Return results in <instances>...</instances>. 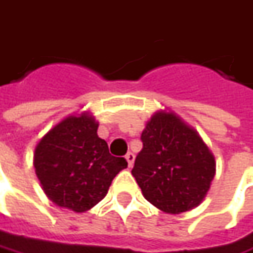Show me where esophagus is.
Here are the masks:
<instances>
[{"instance_id":"esophagus-1","label":"esophagus","mask_w":253,"mask_h":253,"mask_svg":"<svg viewBox=\"0 0 253 253\" xmlns=\"http://www.w3.org/2000/svg\"><path fill=\"white\" fill-rule=\"evenodd\" d=\"M126 160L128 163V167H133V163H134V154L131 151H128L126 154Z\"/></svg>"}]
</instances>
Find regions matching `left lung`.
Returning <instances> with one entry per match:
<instances>
[{"instance_id":"left-lung-1","label":"left lung","mask_w":253,"mask_h":253,"mask_svg":"<svg viewBox=\"0 0 253 253\" xmlns=\"http://www.w3.org/2000/svg\"><path fill=\"white\" fill-rule=\"evenodd\" d=\"M131 170L144 198L167 214L200 205L215 175V159L198 133L174 113L157 112L141 133Z\"/></svg>"}]
</instances>
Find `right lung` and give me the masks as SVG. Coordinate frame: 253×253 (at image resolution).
<instances>
[{
    "instance_id": "obj_1",
    "label": "right lung",
    "mask_w": 253,
    "mask_h": 253,
    "mask_svg": "<svg viewBox=\"0 0 253 253\" xmlns=\"http://www.w3.org/2000/svg\"><path fill=\"white\" fill-rule=\"evenodd\" d=\"M89 113L69 116L41 138L34 167L45 194L58 207L84 212L105 198L116 175L127 167L109 153Z\"/></svg>"
}]
</instances>
